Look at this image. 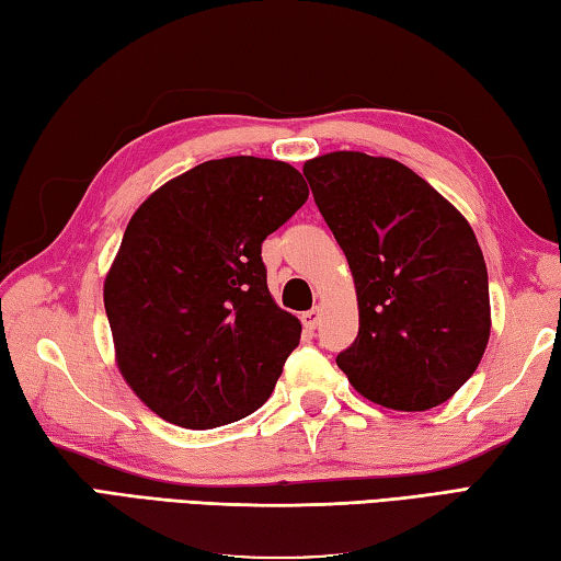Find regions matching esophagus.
<instances>
[{
  "label": "esophagus",
  "instance_id": "1",
  "mask_svg": "<svg viewBox=\"0 0 561 561\" xmlns=\"http://www.w3.org/2000/svg\"><path fill=\"white\" fill-rule=\"evenodd\" d=\"M320 320H322V310L320 308H312L308 312H302V324L308 327V330H314V327L320 324Z\"/></svg>",
  "mask_w": 561,
  "mask_h": 561
}]
</instances>
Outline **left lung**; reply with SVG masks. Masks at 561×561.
Returning a JSON list of instances; mask_svg holds the SVG:
<instances>
[{"instance_id":"left-lung-1","label":"left lung","mask_w":561,"mask_h":561,"mask_svg":"<svg viewBox=\"0 0 561 561\" xmlns=\"http://www.w3.org/2000/svg\"><path fill=\"white\" fill-rule=\"evenodd\" d=\"M302 173L356 285L358 336L336 366L376 405H442L491 336L489 273L467 217L393 158L332 151Z\"/></svg>"}]
</instances>
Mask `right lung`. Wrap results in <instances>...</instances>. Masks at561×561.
I'll list each match as a JSON object with an SVG mask.
<instances>
[{"mask_svg": "<svg viewBox=\"0 0 561 561\" xmlns=\"http://www.w3.org/2000/svg\"><path fill=\"white\" fill-rule=\"evenodd\" d=\"M293 165L231 156L156 190L104 278L119 374L158 417L213 430L276 388L302 324L268 293L263 239L305 205Z\"/></svg>", "mask_w": 561, "mask_h": 561, "instance_id": "obj_1", "label": "right lung"}]
</instances>
